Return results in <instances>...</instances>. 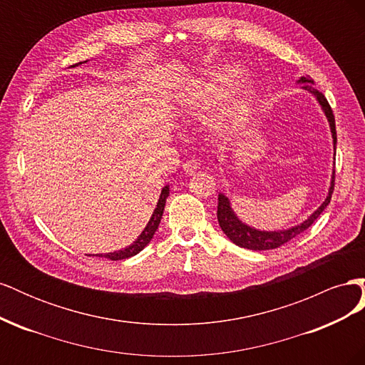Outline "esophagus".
<instances>
[{
  "label": "esophagus",
  "mask_w": 365,
  "mask_h": 365,
  "mask_svg": "<svg viewBox=\"0 0 365 365\" xmlns=\"http://www.w3.org/2000/svg\"><path fill=\"white\" fill-rule=\"evenodd\" d=\"M197 169H200V163H197L196 160H189L182 164V170L187 175H193L195 172H197Z\"/></svg>",
  "instance_id": "34e87169"
}]
</instances>
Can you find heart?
Instances as JSON below:
<instances>
[{"label":"heart","mask_w":365,"mask_h":365,"mask_svg":"<svg viewBox=\"0 0 365 365\" xmlns=\"http://www.w3.org/2000/svg\"><path fill=\"white\" fill-rule=\"evenodd\" d=\"M242 74V68L237 65H224L219 67L208 81L200 86L196 93L181 98L180 113L182 117L196 118L207 114L217 101H220ZM252 86L242 85L236 91L230 94L225 105L219 109L213 121V129L217 135L228 137L236 134L244 128L251 111Z\"/></svg>","instance_id":"obj_1"}]
</instances>
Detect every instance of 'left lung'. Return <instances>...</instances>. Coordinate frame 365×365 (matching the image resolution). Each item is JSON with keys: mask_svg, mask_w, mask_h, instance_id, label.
Returning a JSON list of instances; mask_svg holds the SVG:
<instances>
[{"mask_svg": "<svg viewBox=\"0 0 365 365\" xmlns=\"http://www.w3.org/2000/svg\"><path fill=\"white\" fill-rule=\"evenodd\" d=\"M300 83H304L303 88L306 91H309L311 94H314L317 97L318 103L322 105V109L324 111L329 126H330V132H332V138H334V149L336 152V128H335V117L332 113V108H330L327 98L324 97L323 93H319L318 90L311 85L314 83L312 79L309 77H300ZM334 187H335V170L332 173V181H330V189H329V195L324 200V202L319 205L315 212L309 216L304 222H302L300 225H295L292 228L288 230H280V231H262V230H256L247 224L242 222V220L235 215L233 208L230 205L228 197L224 193H219L217 196V222L222 228L224 233L227 235V237L236 244L237 247L242 248H248V250H254V251H263V250H274L279 248L282 245H284L286 242H289L291 239L297 237L298 235H302L304 230H307L311 227L315 219L323 213V210L329 205L330 197H332L334 193Z\"/></svg>", "mask_w": 365, "mask_h": 365, "instance_id": "1", "label": "left lung"}]
</instances>
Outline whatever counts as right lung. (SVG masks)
Here are the masks:
<instances>
[{"instance_id": "1", "label": "right lung", "mask_w": 365, "mask_h": 365, "mask_svg": "<svg viewBox=\"0 0 365 365\" xmlns=\"http://www.w3.org/2000/svg\"><path fill=\"white\" fill-rule=\"evenodd\" d=\"M86 62V61H85ZM82 63V62H81ZM77 65V63H76ZM76 65H73V67H76ZM169 196V185L163 187L161 190V195H160V200L157 202V207L155 210H153L152 213V217L149 219L148 225L145 227V230L141 231V235L137 237L135 242H132V244L129 247H126L125 250H118V251H114V252H106V254H97L98 257H105V259H109V260H123V259H129L132 256H135V254H138L143 248H145L149 242L152 240L153 235H155V231L160 225V220L163 217V212H164V205H165V200H168Z\"/></svg>"}]
</instances>
